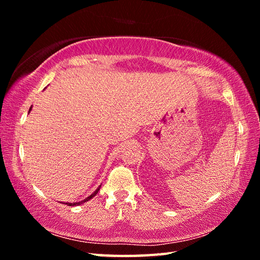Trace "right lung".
<instances>
[{
	"label": "right lung",
	"mask_w": 260,
	"mask_h": 260,
	"mask_svg": "<svg viewBox=\"0 0 260 260\" xmlns=\"http://www.w3.org/2000/svg\"><path fill=\"white\" fill-rule=\"evenodd\" d=\"M98 191H99V187H98V189H97L95 192L92 193L91 196H89V197H88L87 199H85V200H82L81 202H77V203H66V204H68V206H76V204H81V203H84V202H86V201H88V200H90V199H91L92 197H95V196L97 194V193H98Z\"/></svg>",
	"instance_id": "right-lung-1"
}]
</instances>
